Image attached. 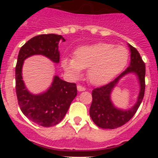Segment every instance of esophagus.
<instances>
[{
  "label": "esophagus",
  "mask_w": 158,
  "mask_h": 158,
  "mask_svg": "<svg viewBox=\"0 0 158 158\" xmlns=\"http://www.w3.org/2000/svg\"><path fill=\"white\" fill-rule=\"evenodd\" d=\"M77 90L79 92H82V91H85V88L83 87V86H81V85H77Z\"/></svg>",
  "instance_id": "34e87169"
}]
</instances>
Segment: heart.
Here are the masks:
<instances>
[{
    "label": "heart",
    "instance_id": "heart-1",
    "mask_svg": "<svg viewBox=\"0 0 158 158\" xmlns=\"http://www.w3.org/2000/svg\"><path fill=\"white\" fill-rule=\"evenodd\" d=\"M129 53L122 46L99 43L84 46L74 51V58H64L62 65L72 77L77 78L81 69H88V79L100 85L107 83L125 68Z\"/></svg>",
    "mask_w": 158,
    "mask_h": 158
}]
</instances>
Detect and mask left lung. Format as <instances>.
Wrapping results in <instances>:
<instances>
[{
    "mask_svg": "<svg viewBox=\"0 0 158 158\" xmlns=\"http://www.w3.org/2000/svg\"><path fill=\"white\" fill-rule=\"evenodd\" d=\"M131 49V64L127 69L121 73L115 80L101 87L96 88L92 92L93 101L89 110V114L95 124L104 129H115L128 122L139 109L145 94V75L146 65L140 54L136 48L129 45ZM131 72H135L140 81V93L136 104L130 110L123 111L115 109L110 99V94L118 81L122 76Z\"/></svg>",
    "mask_w": 158,
    "mask_h": 158,
    "instance_id": "1",
    "label": "left lung"
}]
</instances>
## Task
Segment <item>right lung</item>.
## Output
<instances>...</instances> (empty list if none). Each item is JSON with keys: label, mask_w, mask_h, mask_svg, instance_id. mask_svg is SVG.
<instances>
[{"label": "right lung", "mask_w": 158, "mask_h": 158, "mask_svg": "<svg viewBox=\"0 0 158 158\" xmlns=\"http://www.w3.org/2000/svg\"><path fill=\"white\" fill-rule=\"evenodd\" d=\"M60 41H65L60 35L35 36L21 47L16 65V92L20 110L31 121L45 127L57 125L62 120L77 93L76 84L62 81L56 76L46 93L32 95L22 80V65L25 58L34 54H43L54 62H59L58 46Z\"/></svg>", "instance_id": "right-lung-1"}]
</instances>
